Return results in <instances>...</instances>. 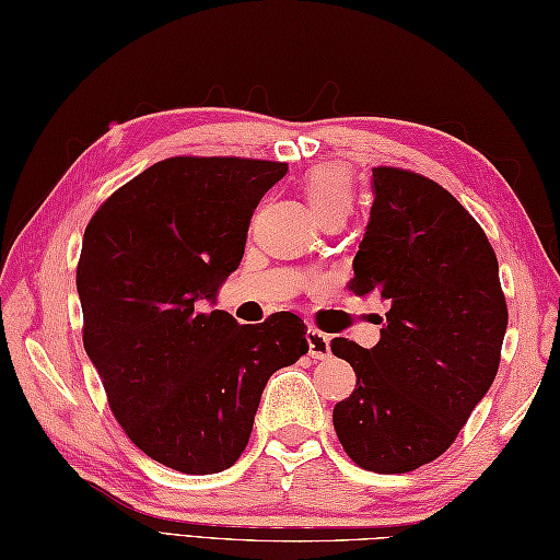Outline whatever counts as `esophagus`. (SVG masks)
<instances>
[{
  "label": "esophagus",
  "instance_id": "1",
  "mask_svg": "<svg viewBox=\"0 0 560 560\" xmlns=\"http://www.w3.org/2000/svg\"><path fill=\"white\" fill-rule=\"evenodd\" d=\"M305 339H307L312 358L327 360L331 355V346H329V336L327 334H322L319 329H307Z\"/></svg>",
  "mask_w": 560,
  "mask_h": 560
}]
</instances>
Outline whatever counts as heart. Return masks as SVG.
<instances>
[{
  "label": "heart",
  "mask_w": 560,
  "mask_h": 560,
  "mask_svg": "<svg viewBox=\"0 0 560 560\" xmlns=\"http://www.w3.org/2000/svg\"><path fill=\"white\" fill-rule=\"evenodd\" d=\"M305 195L315 214L324 221L329 217H348L355 202L353 174L339 164H319L305 176Z\"/></svg>",
  "instance_id": "heart-1"
}]
</instances>
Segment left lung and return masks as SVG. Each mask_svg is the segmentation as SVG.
<instances>
[{
  "instance_id": "obj_1",
  "label": "left lung",
  "mask_w": 560,
  "mask_h": 560,
  "mask_svg": "<svg viewBox=\"0 0 560 560\" xmlns=\"http://www.w3.org/2000/svg\"><path fill=\"white\" fill-rule=\"evenodd\" d=\"M370 224L348 289L386 303L372 350L334 339L355 388L334 429L362 470H418L444 453L499 372L509 307L485 229L436 180L372 168Z\"/></svg>"
}]
</instances>
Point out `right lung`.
<instances>
[{
    "instance_id": "obj_1",
    "label": "right lung",
    "mask_w": 560,
    "mask_h": 560,
    "mask_svg": "<svg viewBox=\"0 0 560 560\" xmlns=\"http://www.w3.org/2000/svg\"><path fill=\"white\" fill-rule=\"evenodd\" d=\"M285 172L269 160L168 158L85 226L75 269L85 353L128 439L172 470L236 463L267 380L310 348L293 312L238 324L198 310L241 265L255 207Z\"/></svg>"
}]
</instances>
